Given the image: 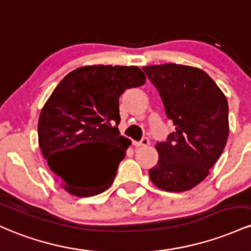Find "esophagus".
<instances>
[{
    "label": "esophagus",
    "instance_id": "obj_1",
    "mask_svg": "<svg viewBox=\"0 0 251 251\" xmlns=\"http://www.w3.org/2000/svg\"><path fill=\"white\" fill-rule=\"evenodd\" d=\"M149 145V140L147 137H145V139H142L139 142H134V146L135 147H146V146Z\"/></svg>",
    "mask_w": 251,
    "mask_h": 251
}]
</instances>
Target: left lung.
I'll return each mask as SVG.
<instances>
[{
    "label": "left lung",
    "instance_id": "obj_1",
    "mask_svg": "<svg viewBox=\"0 0 251 251\" xmlns=\"http://www.w3.org/2000/svg\"><path fill=\"white\" fill-rule=\"evenodd\" d=\"M166 116L176 130L157 142L159 161L149 170L151 182L167 192L193 188L210 173L229 136V105L212 78L186 65L145 66Z\"/></svg>",
    "mask_w": 251,
    "mask_h": 251
}]
</instances>
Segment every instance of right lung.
I'll list each match as a JSON object with an SVG mask.
<instances>
[{
  "label": "right lung",
  "instance_id": "1",
  "mask_svg": "<svg viewBox=\"0 0 251 251\" xmlns=\"http://www.w3.org/2000/svg\"><path fill=\"white\" fill-rule=\"evenodd\" d=\"M146 75L136 66L94 65L70 72L42 108L39 146L50 170L69 193L91 197L110 187L130 140L121 136L120 96L139 88ZM86 148L78 165L75 148Z\"/></svg>",
  "mask_w": 251,
  "mask_h": 251
}]
</instances>
